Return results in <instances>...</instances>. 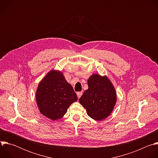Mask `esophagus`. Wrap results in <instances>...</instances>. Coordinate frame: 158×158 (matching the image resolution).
<instances>
[{"label":"esophagus","instance_id":"34e87169","mask_svg":"<svg viewBox=\"0 0 158 158\" xmlns=\"http://www.w3.org/2000/svg\"><path fill=\"white\" fill-rule=\"evenodd\" d=\"M82 95V91H81V92H78V93H77V98H80Z\"/></svg>","mask_w":158,"mask_h":158}]
</instances>
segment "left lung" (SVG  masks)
I'll return each instance as SVG.
<instances>
[{"instance_id":"left-lung-1","label":"left lung","mask_w":158,"mask_h":158,"mask_svg":"<svg viewBox=\"0 0 158 158\" xmlns=\"http://www.w3.org/2000/svg\"><path fill=\"white\" fill-rule=\"evenodd\" d=\"M88 89L79 99L87 115L96 121L107 118L113 110L116 101V89L107 76L93 74L87 80Z\"/></svg>"}]
</instances>
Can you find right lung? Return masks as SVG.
Segmentation results:
<instances>
[{
	"label": "right lung",
	"mask_w": 158,
	"mask_h": 158,
	"mask_svg": "<svg viewBox=\"0 0 158 158\" xmlns=\"http://www.w3.org/2000/svg\"><path fill=\"white\" fill-rule=\"evenodd\" d=\"M35 98L40 113L52 121L61 119L71 104L77 100L63 73L55 69L51 70L39 83Z\"/></svg>",
	"instance_id": "right-lung-1"
}]
</instances>
